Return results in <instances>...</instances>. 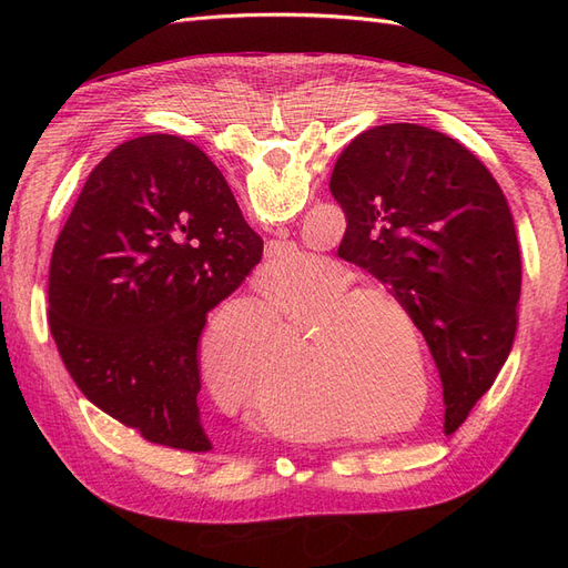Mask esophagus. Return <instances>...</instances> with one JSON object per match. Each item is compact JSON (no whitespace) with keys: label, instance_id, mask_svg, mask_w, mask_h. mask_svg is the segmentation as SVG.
<instances>
[{"label":"esophagus","instance_id":"esophagus-1","mask_svg":"<svg viewBox=\"0 0 568 568\" xmlns=\"http://www.w3.org/2000/svg\"><path fill=\"white\" fill-rule=\"evenodd\" d=\"M286 234V227H280V236ZM280 255V244H270V251H267V261H274V257Z\"/></svg>","mask_w":568,"mask_h":568}]
</instances>
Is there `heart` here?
Listing matches in <instances>:
<instances>
[{"instance_id":"heart-1","label":"heart","mask_w":568,"mask_h":568,"mask_svg":"<svg viewBox=\"0 0 568 568\" xmlns=\"http://www.w3.org/2000/svg\"><path fill=\"white\" fill-rule=\"evenodd\" d=\"M294 255L282 251L270 270L282 272L294 263ZM353 284L355 272L334 257L298 253L280 282L261 284V301L301 324L280 363L298 359L326 405L374 417L363 426H348V434L379 436L398 426V417L388 415L400 412L412 398V351L400 338L403 324H412V313L382 284ZM415 363L424 374L422 351H415ZM201 365L222 398L242 403L261 382L265 353L251 332L230 317L215 322L203 336ZM422 403L424 398L419 409ZM265 417L277 434L305 443L343 432L329 412L284 390L267 395Z\"/></svg>"}]
</instances>
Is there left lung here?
I'll return each mask as SVG.
<instances>
[{
  "label": "left lung",
  "instance_id": "1",
  "mask_svg": "<svg viewBox=\"0 0 568 568\" xmlns=\"http://www.w3.org/2000/svg\"><path fill=\"white\" fill-rule=\"evenodd\" d=\"M329 189L348 222L338 255L409 307L457 432L517 334L521 255L503 189L467 146L415 123L357 134Z\"/></svg>",
  "mask_w": 568,
  "mask_h": 568
}]
</instances>
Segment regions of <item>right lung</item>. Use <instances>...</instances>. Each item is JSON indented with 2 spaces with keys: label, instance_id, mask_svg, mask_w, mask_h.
<instances>
[{
  "label": "right lung",
  "instance_id": "add662e5",
  "mask_svg": "<svg viewBox=\"0 0 568 568\" xmlns=\"http://www.w3.org/2000/svg\"><path fill=\"white\" fill-rule=\"evenodd\" d=\"M263 239L205 153L173 134L115 146L54 244L49 329L99 409L165 448L205 453V315L261 263Z\"/></svg>",
  "mask_w": 568,
  "mask_h": 568
}]
</instances>
